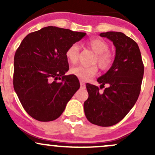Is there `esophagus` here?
<instances>
[{"mask_svg":"<svg viewBox=\"0 0 155 155\" xmlns=\"http://www.w3.org/2000/svg\"><path fill=\"white\" fill-rule=\"evenodd\" d=\"M80 86H81V88H84L85 87L84 82L83 81H80Z\"/></svg>","mask_w":155,"mask_h":155,"instance_id":"34e87169","label":"esophagus"}]
</instances>
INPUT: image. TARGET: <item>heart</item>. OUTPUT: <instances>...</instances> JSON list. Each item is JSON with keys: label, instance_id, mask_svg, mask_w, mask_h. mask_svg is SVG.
I'll use <instances>...</instances> for the list:
<instances>
[{"label": "heart", "instance_id": "heart-1", "mask_svg": "<svg viewBox=\"0 0 155 155\" xmlns=\"http://www.w3.org/2000/svg\"><path fill=\"white\" fill-rule=\"evenodd\" d=\"M87 47L96 54L95 63H97L101 68L107 70L111 66L114 60V54L108 50V44L101 38H92L87 43ZM79 55V47L77 44H73L68 47L65 56L68 61L71 64L77 63ZM97 72L96 66H77L71 68V73L81 81H87Z\"/></svg>", "mask_w": 155, "mask_h": 155}]
</instances>
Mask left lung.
<instances>
[{
    "label": "left lung",
    "instance_id": "1",
    "mask_svg": "<svg viewBox=\"0 0 155 155\" xmlns=\"http://www.w3.org/2000/svg\"><path fill=\"white\" fill-rule=\"evenodd\" d=\"M100 36L113 42L116 54L109 70L97 79L101 87L108 86L104 91L101 93L98 87L86 84L89 97L84 110L89 122L108 127L120 122L136 103L144 67L139 47L132 38L113 31L101 33Z\"/></svg>",
    "mask_w": 155,
    "mask_h": 155
}]
</instances>
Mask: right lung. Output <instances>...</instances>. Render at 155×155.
I'll return each mask as SVG.
<instances>
[{
    "mask_svg": "<svg viewBox=\"0 0 155 155\" xmlns=\"http://www.w3.org/2000/svg\"><path fill=\"white\" fill-rule=\"evenodd\" d=\"M85 35L48 26L29 33L21 42L14 59V89L24 109L35 120L58 119L79 90L78 78L65 75L69 69L65 51Z\"/></svg>",
    "mask_w": 155,
    "mask_h": 155,
    "instance_id": "add662e5",
    "label": "right lung"
}]
</instances>
